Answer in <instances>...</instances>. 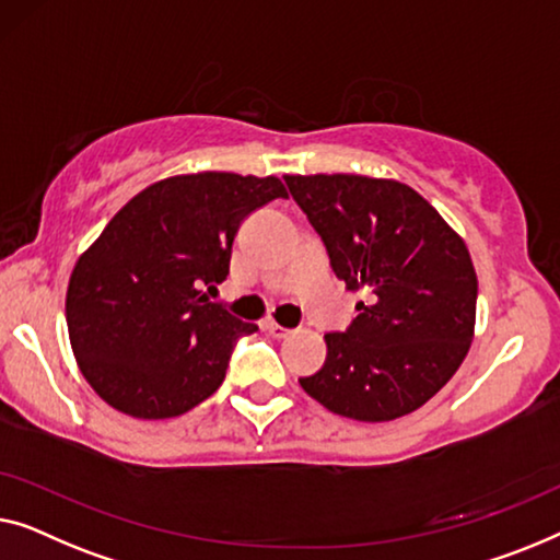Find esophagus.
<instances>
[{"label": "esophagus", "instance_id": "1", "mask_svg": "<svg viewBox=\"0 0 560 560\" xmlns=\"http://www.w3.org/2000/svg\"><path fill=\"white\" fill-rule=\"evenodd\" d=\"M264 329L273 337V340H283V337L291 335V329L277 325V322H264Z\"/></svg>", "mask_w": 560, "mask_h": 560}]
</instances>
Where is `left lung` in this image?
Instances as JSON below:
<instances>
[{"mask_svg":"<svg viewBox=\"0 0 560 560\" xmlns=\"http://www.w3.org/2000/svg\"><path fill=\"white\" fill-rule=\"evenodd\" d=\"M335 277L362 291L358 317L325 335L327 360L299 377L327 411L393 421L444 388L475 335L469 250L419 192L396 179L287 175Z\"/></svg>","mask_w":560,"mask_h":560,"instance_id":"8db88e82","label":"left lung"}]
</instances>
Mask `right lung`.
<instances>
[{"label": "right lung", "instance_id": "1", "mask_svg": "<svg viewBox=\"0 0 560 560\" xmlns=\"http://www.w3.org/2000/svg\"><path fill=\"white\" fill-rule=\"evenodd\" d=\"M277 198H287L277 177H167L126 202L78 258L66 296L70 348L108 406L172 419L220 388L235 340L258 327L202 287L225 281L241 223Z\"/></svg>", "mask_w": 560, "mask_h": 560}]
</instances>
